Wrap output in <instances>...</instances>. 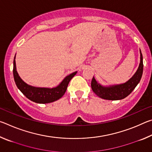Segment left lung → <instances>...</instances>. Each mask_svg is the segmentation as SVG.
Wrapping results in <instances>:
<instances>
[{
  "mask_svg": "<svg viewBox=\"0 0 152 152\" xmlns=\"http://www.w3.org/2000/svg\"><path fill=\"white\" fill-rule=\"evenodd\" d=\"M140 59V64L137 72H136L132 78L129 80L127 82L122 84H119V85L105 87L97 83V82L93 76L91 81L92 90L98 96L106 100L117 101V100H121L127 97L134 90L136 86L140 82L141 76H142L143 64V56L141 50Z\"/></svg>",
  "mask_w": 152,
  "mask_h": 152,
  "instance_id": "obj_1",
  "label": "left lung"
}]
</instances>
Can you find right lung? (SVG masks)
<instances>
[{"label":"right lung","mask_w":152,"mask_h":152,"mask_svg":"<svg viewBox=\"0 0 152 152\" xmlns=\"http://www.w3.org/2000/svg\"><path fill=\"white\" fill-rule=\"evenodd\" d=\"M77 72H75L70 75L66 76L60 84L56 88H37L29 86L22 80L18 74L16 70L15 60L13 61V76L15 84L20 92L26 96L28 99L37 103L45 104L50 103L57 101L65 94L67 87L71 79L76 75Z\"/></svg>","instance_id":"1"}]
</instances>
